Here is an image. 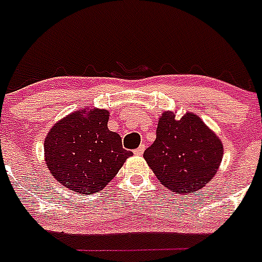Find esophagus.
<instances>
[{
    "label": "esophagus",
    "instance_id": "1",
    "mask_svg": "<svg viewBox=\"0 0 262 262\" xmlns=\"http://www.w3.org/2000/svg\"><path fill=\"white\" fill-rule=\"evenodd\" d=\"M144 150H145V145H140L137 149H135V155L141 156L142 153H144Z\"/></svg>",
    "mask_w": 262,
    "mask_h": 262
}]
</instances>
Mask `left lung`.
Listing matches in <instances>:
<instances>
[{"instance_id":"1","label":"left lung","mask_w":262,"mask_h":262,"mask_svg":"<svg viewBox=\"0 0 262 262\" xmlns=\"http://www.w3.org/2000/svg\"><path fill=\"white\" fill-rule=\"evenodd\" d=\"M156 135L144 158L169 190L194 192L213 179L223 160V144L195 114L176 120L172 112H166Z\"/></svg>"}]
</instances>
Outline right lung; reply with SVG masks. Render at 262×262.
I'll list each match as a JSON object with an SVG mask.
<instances>
[{"label":"right lung","mask_w":262,"mask_h":262,"mask_svg":"<svg viewBox=\"0 0 262 262\" xmlns=\"http://www.w3.org/2000/svg\"><path fill=\"white\" fill-rule=\"evenodd\" d=\"M107 120L109 112L83 109L50 129L45 161L61 185L81 194L101 192L132 156L120 136L107 129Z\"/></svg>","instance_id":"obj_1"}]
</instances>
